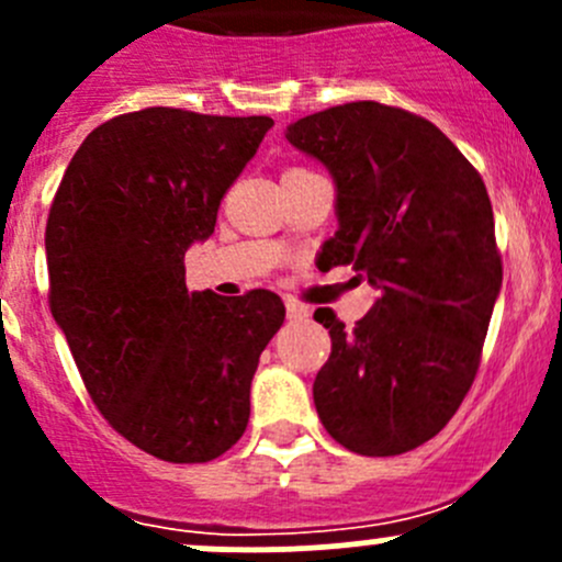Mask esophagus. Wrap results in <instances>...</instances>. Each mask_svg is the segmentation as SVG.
Segmentation results:
<instances>
[{
	"instance_id": "esophagus-1",
	"label": "esophagus",
	"mask_w": 562,
	"mask_h": 562,
	"mask_svg": "<svg viewBox=\"0 0 562 562\" xmlns=\"http://www.w3.org/2000/svg\"><path fill=\"white\" fill-rule=\"evenodd\" d=\"M285 310L291 321H304V317H310V310L304 307V304H299L296 299H285Z\"/></svg>"
}]
</instances>
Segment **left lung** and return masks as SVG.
<instances>
[{
  "label": "left lung",
  "instance_id": "8db88e82",
  "mask_svg": "<svg viewBox=\"0 0 562 562\" xmlns=\"http://www.w3.org/2000/svg\"><path fill=\"white\" fill-rule=\"evenodd\" d=\"M285 138L337 184L323 266L350 263L381 291L353 331L315 313L331 334L317 416L356 454H405L449 424L479 372L503 285L486 187L432 122L372 100L299 119Z\"/></svg>",
  "mask_w": 562,
  "mask_h": 562
}]
</instances>
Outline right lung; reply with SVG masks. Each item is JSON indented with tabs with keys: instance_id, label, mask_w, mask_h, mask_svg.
<instances>
[{
	"instance_id": "1",
	"label": "right lung",
	"mask_w": 562,
	"mask_h": 562,
	"mask_svg": "<svg viewBox=\"0 0 562 562\" xmlns=\"http://www.w3.org/2000/svg\"><path fill=\"white\" fill-rule=\"evenodd\" d=\"M269 116L144 108L72 155L45 225L50 315L105 422L146 454L209 462L245 435L249 383L282 299L190 293L184 252L209 239Z\"/></svg>"
}]
</instances>
